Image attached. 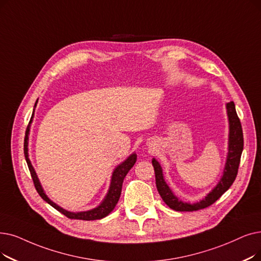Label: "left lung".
Listing matches in <instances>:
<instances>
[{
	"mask_svg": "<svg viewBox=\"0 0 261 261\" xmlns=\"http://www.w3.org/2000/svg\"><path fill=\"white\" fill-rule=\"evenodd\" d=\"M226 109H227V115L229 120L227 160H226L223 176L219 181V184L202 200L195 203H189L180 200L177 196H175L172 190L169 189V187L165 182L160 163H159L155 159H152L158 192L159 194L161 195L163 201L171 209L176 211H196L207 208L211 206L213 202L217 201L233 184L238 174V168H239L241 154L243 150V132L240 119L237 115L233 101L226 103Z\"/></svg>",
	"mask_w": 261,
	"mask_h": 261,
	"instance_id": "8db88e82",
	"label": "left lung"
}]
</instances>
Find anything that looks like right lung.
I'll return each instance as SVG.
<instances>
[{
    "label": "right lung",
    "instance_id": "add662e5",
    "mask_svg": "<svg viewBox=\"0 0 261 261\" xmlns=\"http://www.w3.org/2000/svg\"><path fill=\"white\" fill-rule=\"evenodd\" d=\"M37 103V101H36ZM35 103V107H36ZM33 115L31 117V121H32ZM30 121V122H31ZM29 132H30V124L27 128V132H25V139H24V156H25V160L30 169V173L33 179V182L34 186H35L36 191L38 192V194L40 195V197L46 200L49 205H51L53 208H55L58 211H60L61 213H63L64 215L68 219H73V220H84V221H93V220H100L107 215L115 208L116 203L119 200L120 194H121V188H122V182H123V179L126 177V175L128 174V172L132 168V166L137 162V154L132 153L126 161H123L121 164H119L115 169L114 172H113L112 175V180H111V186L109 189L108 194L106 196V198L103 199V201L100 203V205L92 210H88V211H82V212H70V211H67L63 208H61L60 206L56 205L54 203L47 195L44 193V191L39 182V179L36 175L35 169L32 166V163L29 159V153H28V140H29Z\"/></svg>",
    "mask_w": 261,
    "mask_h": 261
}]
</instances>
